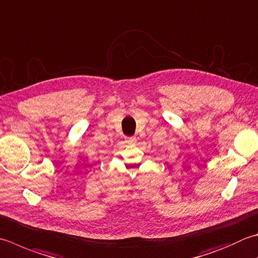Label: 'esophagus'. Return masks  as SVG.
Returning a JSON list of instances; mask_svg holds the SVG:
<instances>
[{
    "label": "esophagus",
    "instance_id": "obj_1",
    "mask_svg": "<svg viewBox=\"0 0 258 258\" xmlns=\"http://www.w3.org/2000/svg\"><path fill=\"white\" fill-rule=\"evenodd\" d=\"M136 142L135 136H131V138H125V143L127 144H134Z\"/></svg>",
    "mask_w": 258,
    "mask_h": 258
}]
</instances>
